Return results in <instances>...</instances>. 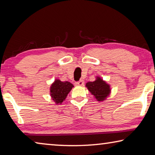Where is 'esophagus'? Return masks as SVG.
I'll return each instance as SVG.
<instances>
[{"instance_id": "obj_1", "label": "esophagus", "mask_w": 155, "mask_h": 155, "mask_svg": "<svg viewBox=\"0 0 155 155\" xmlns=\"http://www.w3.org/2000/svg\"><path fill=\"white\" fill-rule=\"evenodd\" d=\"M75 85L77 86H83L84 85V81L81 80L79 81H77V82L75 83Z\"/></svg>"}]
</instances>
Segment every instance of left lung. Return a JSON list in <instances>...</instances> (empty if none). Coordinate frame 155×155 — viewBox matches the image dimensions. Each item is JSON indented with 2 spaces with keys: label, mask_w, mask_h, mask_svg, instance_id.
<instances>
[{
  "label": "left lung",
  "mask_w": 155,
  "mask_h": 155,
  "mask_svg": "<svg viewBox=\"0 0 155 155\" xmlns=\"http://www.w3.org/2000/svg\"><path fill=\"white\" fill-rule=\"evenodd\" d=\"M86 87L98 101H104L111 92L110 85L99 77L93 82L86 83Z\"/></svg>",
  "instance_id": "1"
}]
</instances>
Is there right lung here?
<instances>
[{
	"mask_svg": "<svg viewBox=\"0 0 155 155\" xmlns=\"http://www.w3.org/2000/svg\"><path fill=\"white\" fill-rule=\"evenodd\" d=\"M73 87L74 85L68 81L62 82L59 79H56L50 88L52 99L56 104H61Z\"/></svg>",
	"mask_w": 155,
	"mask_h": 155,
	"instance_id": "add662e5",
	"label": "right lung"
}]
</instances>
